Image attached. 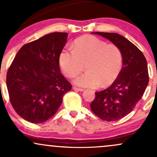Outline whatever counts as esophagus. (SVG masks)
I'll return each mask as SVG.
<instances>
[{"label":"esophagus","mask_w":157,"mask_h":157,"mask_svg":"<svg viewBox=\"0 0 157 157\" xmlns=\"http://www.w3.org/2000/svg\"><path fill=\"white\" fill-rule=\"evenodd\" d=\"M73 89L76 90V91H82L84 90L83 89H82V88L76 87V86H73Z\"/></svg>","instance_id":"34e87169"}]
</instances>
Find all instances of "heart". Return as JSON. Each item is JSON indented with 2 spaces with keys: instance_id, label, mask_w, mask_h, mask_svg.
I'll return each mask as SVG.
<instances>
[{
  "instance_id": "heart-1",
  "label": "heart",
  "mask_w": 157,
  "mask_h": 157,
  "mask_svg": "<svg viewBox=\"0 0 157 157\" xmlns=\"http://www.w3.org/2000/svg\"><path fill=\"white\" fill-rule=\"evenodd\" d=\"M59 63L63 73L68 78L86 71L75 80V83L83 87L111 85L121 71L122 54L113 44L91 35L77 39L73 50L65 48L60 52Z\"/></svg>"
}]
</instances>
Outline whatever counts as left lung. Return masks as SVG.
<instances>
[{
    "label": "left lung",
    "mask_w": 157,
    "mask_h": 157,
    "mask_svg": "<svg viewBox=\"0 0 157 157\" xmlns=\"http://www.w3.org/2000/svg\"><path fill=\"white\" fill-rule=\"evenodd\" d=\"M117 45L122 54V67L116 80L103 91L95 92L91 111L104 121L120 120L133 111L149 82L147 61L142 52L123 36L94 32Z\"/></svg>",
    "instance_id": "1"
}]
</instances>
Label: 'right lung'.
<instances>
[{"label": "right lung", "mask_w": 157, "mask_h": 157, "mask_svg": "<svg viewBox=\"0 0 157 157\" xmlns=\"http://www.w3.org/2000/svg\"><path fill=\"white\" fill-rule=\"evenodd\" d=\"M67 37L66 32H53L23 45L7 71L10 102L26 121L42 123L52 117L71 89L59 66Z\"/></svg>", "instance_id": "right-lung-1"}]
</instances>
